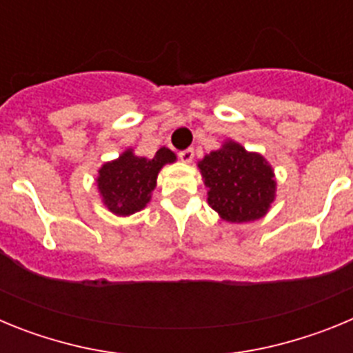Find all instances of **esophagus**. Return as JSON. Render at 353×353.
<instances>
[{
    "mask_svg": "<svg viewBox=\"0 0 353 353\" xmlns=\"http://www.w3.org/2000/svg\"><path fill=\"white\" fill-rule=\"evenodd\" d=\"M179 159L182 162H187V164H189V162H192V159H194V150L192 148L182 150V152L179 154Z\"/></svg>",
    "mask_w": 353,
    "mask_h": 353,
    "instance_id": "34e87169",
    "label": "esophagus"
}]
</instances>
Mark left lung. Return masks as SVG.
I'll use <instances>...</instances> for the list:
<instances>
[{
  "instance_id": "8db88e82",
  "label": "left lung",
  "mask_w": 353,
  "mask_h": 353,
  "mask_svg": "<svg viewBox=\"0 0 353 353\" xmlns=\"http://www.w3.org/2000/svg\"><path fill=\"white\" fill-rule=\"evenodd\" d=\"M208 205L228 223L263 217L276 199V174L267 159L228 139L198 162Z\"/></svg>"
}]
</instances>
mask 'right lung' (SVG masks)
Returning <instances> with one entry per match:
<instances>
[{
  "instance_id": "right-lung-1",
  "label": "right lung",
  "mask_w": 353,
  "mask_h": 353,
  "mask_svg": "<svg viewBox=\"0 0 353 353\" xmlns=\"http://www.w3.org/2000/svg\"><path fill=\"white\" fill-rule=\"evenodd\" d=\"M174 161L176 155L162 146L154 157H139L127 148L118 159L104 162L97 176L104 207L121 217L143 210L157 185L159 171Z\"/></svg>"
}]
</instances>
